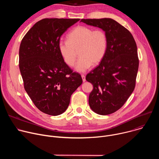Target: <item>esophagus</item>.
Returning a JSON list of instances; mask_svg holds the SVG:
<instances>
[{
	"mask_svg": "<svg viewBox=\"0 0 159 159\" xmlns=\"http://www.w3.org/2000/svg\"><path fill=\"white\" fill-rule=\"evenodd\" d=\"M81 77H82V80H83V82H85V75H81Z\"/></svg>",
	"mask_w": 159,
	"mask_h": 159,
	"instance_id": "34e87169",
	"label": "esophagus"
}]
</instances>
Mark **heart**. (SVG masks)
I'll list each match as a JSON object with an SVG mask.
<instances>
[{"mask_svg":"<svg viewBox=\"0 0 159 159\" xmlns=\"http://www.w3.org/2000/svg\"><path fill=\"white\" fill-rule=\"evenodd\" d=\"M107 48V38L102 30H93L87 26H79L67 35V40H60L58 48L63 61L73 66L77 58L80 57L75 70L84 72L93 65H98L103 59Z\"/></svg>","mask_w":159,"mask_h":159,"instance_id":"b5f03b06","label":"heart"}]
</instances>
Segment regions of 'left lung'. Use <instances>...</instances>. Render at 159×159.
Segmentation results:
<instances>
[{"label": "left lung", "mask_w": 159, "mask_h": 159, "mask_svg": "<svg viewBox=\"0 0 159 159\" xmlns=\"http://www.w3.org/2000/svg\"><path fill=\"white\" fill-rule=\"evenodd\" d=\"M80 22L102 29L107 35L105 56L85 79L93 85L89 97L90 108L98 115H110L124 105L134 90L139 65L137 44L131 33L114 19Z\"/></svg>", "instance_id": "obj_1"}]
</instances>
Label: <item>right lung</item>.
Wrapping results in <instances>:
<instances>
[{
	"label": "right lung",
	"mask_w": 159,
	"mask_h": 159,
	"mask_svg": "<svg viewBox=\"0 0 159 159\" xmlns=\"http://www.w3.org/2000/svg\"><path fill=\"white\" fill-rule=\"evenodd\" d=\"M79 19L46 18L22 38L19 66L25 89L36 107L52 116L64 112L82 84L80 75L63 60L58 48L61 35Z\"/></svg>",
	"instance_id": "add662e5"
}]
</instances>
